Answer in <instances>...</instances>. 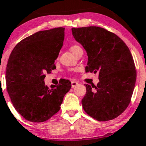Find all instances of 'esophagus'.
Listing matches in <instances>:
<instances>
[{
	"instance_id": "1",
	"label": "esophagus",
	"mask_w": 146,
	"mask_h": 146,
	"mask_svg": "<svg viewBox=\"0 0 146 146\" xmlns=\"http://www.w3.org/2000/svg\"><path fill=\"white\" fill-rule=\"evenodd\" d=\"M78 82H76V81H72L71 82V86H72V88L76 87V86L78 85Z\"/></svg>"
}]
</instances>
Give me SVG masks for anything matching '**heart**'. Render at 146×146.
<instances>
[{"label": "heart", "instance_id": "heart-1", "mask_svg": "<svg viewBox=\"0 0 146 146\" xmlns=\"http://www.w3.org/2000/svg\"><path fill=\"white\" fill-rule=\"evenodd\" d=\"M80 49H82V48L79 46H78V45H73V46H72L71 48H70V51H71L72 53L73 54Z\"/></svg>", "mask_w": 146, "mask_h": 146}]
</instances>
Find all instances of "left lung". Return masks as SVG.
<instances>
[{"mask_svg":"<svg viewBox=\"0 0 146 146\" xmlns=\"http://www.w3.org/2000/svg\"><path fill=\"white\" fill-rule=\"evenodd\" d=\"M71 30L73 37L86 51V72L98 73L97 86L84 84L83 109L99 121L118 117L130 102L137 79L130 50L117 35L100 27Z\"/></svg>","mask_w":146,"mask_h":146,"instance_id":"obj_1","label":"left lung"}]
</instances>
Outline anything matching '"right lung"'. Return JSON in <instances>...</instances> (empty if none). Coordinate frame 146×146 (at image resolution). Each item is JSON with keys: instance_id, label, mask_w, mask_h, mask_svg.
<instances>
[{"instance_id": "add662e5", "label": "right lung", "mask_w": 146, "mask_h": 146, "mask_svg": "<svg viewBox=\"0 0 146 146\" xmlns=\"http://www.w3.org/2000/svg\"><path fill=\"white\" fill-rule=\"evenodd\" d=\"M64 28L39 31L14 47L6 68L8 94L15 110L33 123L48 120L60 110L64 96L71 88L68 80H60L49 89L44 73L55 69L64 40Z\"/></svg>"}]
</instances>
